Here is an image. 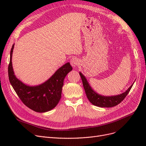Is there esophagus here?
<instances>
[{"mask_svg":"<svg viewBox=\"0 0 146 146\" xmlns=\"http://www.w3.org/2000/svg\"><path fill=\"white\" fill-rule=\"evenodd\" d=\"M70 63L73 68H76V66L78 64L79 61L77 58H72L70 59Z\"/></svg>","mask_w":146,"mask_h":146,"instance_id":"34e87169","label":"esophagus"}]
</instances>
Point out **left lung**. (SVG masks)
Wrapping results in <instances>:
<instances>
[{
    "instance_id": "left-lung-1",
    "label": "left lung",
    "mask_w": 146,
    "mask_h": 146,
    "mask_svg": "<svg viewBox=\"0 0 146 146\" xmlns=\"http://www.w3.org/2000/svg\"><path fill=\"white\" fill-rule=\"evenodd\" d=\"M79 74H80L82 78L83 85L88 100H90L92 105L102 108L113 107L120 104L125 99L127 95L129 94V91H130L134 83L133 82V84L124 92H123L122 94L111 96H104L99 94L92 90L89 83L87 81V79L81 72H79Z\"/></svg>"
}]
</instances>
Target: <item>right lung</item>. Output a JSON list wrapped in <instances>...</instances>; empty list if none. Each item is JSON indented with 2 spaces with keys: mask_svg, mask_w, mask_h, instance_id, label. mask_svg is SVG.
<instances>
[{
  "mask_svg": "<svg viewBox=\"0 0 146 146\" xmlns=\"http://www.w3.org/2000/svg\"><path fill=\"white\" fill-rule=\"evenodd\" d=\"M15 44L10 52L8 77L13 89L21 101L33 111L44 113L54 108L61 98L63 82L67 74L72 70L69 63L61 66L47 81L36 86L25 85L17 78L13 71L12 55Z\"/></svg>",
  "mask_w": 146,
  "mask_h": 146,
  "instance_id": "right-lung-1",
  "label": "right lung"
}]
</instances>
